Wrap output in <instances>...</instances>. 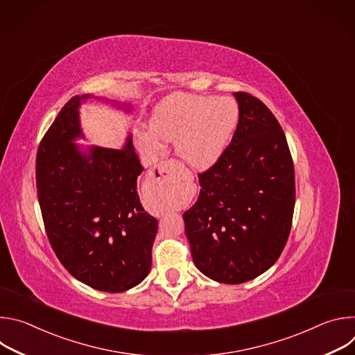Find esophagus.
I'll list each match as a JSON object with an SVG mask.
<instances>
[{
  "instance_id": "1",
  "label": "esophagus",
  "mask_w": 355,
  "mask_h": 355,
  "mask_svg": "<svg viewBox=\"0 0 355 355\" xmlns=\"http://www.w3.org/2000/svg\"><path fill=\"white\" fill-rule=\"evenodd\" d=\"M174 167L173 162H162L147 174V182L156 189H167L170 184V171Z\"/></svg>"
}]
</instances>
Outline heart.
I'll return each mask as SVG.
<instances>
[{"label": "heart", "mask_w": 355, "mask_h": 355, "mask_svg": "<svg viewBox=\"0 0 355 355\" xmlns=\"http://www.w3.org/2000/svg\"><path fill=\"white\" fill-rule=\"evenodd\" d=\"M239 123L232 98L174 94L156 108L150 129L139 135V146L157 153L163 141H175L177 155L195 168L215 164Z\"/></svg>", "instance_id": "b5f03b06"}]
</instances>
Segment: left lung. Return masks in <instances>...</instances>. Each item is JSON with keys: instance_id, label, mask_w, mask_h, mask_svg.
I'll return each instance as SVG.
<instances>
[{"instance_id": "8db88e82", "label": "left lung", "mask_w": 355, "mask_h": 355, "mask_svg": "<svg viewBox=\"0 0 355 355\" xmlns=\"http://www.w3.org/2000/svg\"><path fill=\"white\" fill-rule=\"evenodd\" d=\"M233 95L239 104L233 139L198 175V200L184 212L196 268L220 284L247 282L275 264L295 208V171L281 125L259 98Z\"/></svg>"}]
</instances>
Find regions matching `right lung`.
Wrapping results in <instances>:
<instances>
[{
	"label": "right lung",
	"mask_w": 355,
	"mask_h": 355,
	"mask_svg": "<svg viewBox=\"0 0 355 355\" xmlns=\"http://www.w3.org/2000/svg\"><path fill=\"white\" fill-rule=\"evenodd\" d=\"M92 94L76 95L43 136L36 156V188L46 233L63 267L103 292H125L151 268L159 222L139 199L143 167L132 136L122 148L83 147L80 105ZM110 103V99H103ZM112 105L130 112L129 104Z\"/></svg>",
	"instance_id": "1"
}]
</instances>
